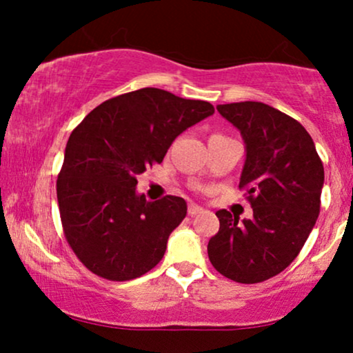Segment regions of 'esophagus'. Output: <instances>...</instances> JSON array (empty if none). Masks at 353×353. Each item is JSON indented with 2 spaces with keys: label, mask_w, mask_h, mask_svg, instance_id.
Returning <instances> with one entry per match:
<instances>
[{
  "label": "esophagus",
  "mask_w": 353,
  "mask_h": 353,
  "mask_svg": "<svg viewBox=\"0 0 353 353\" xmlns=\"http://www.w3.org/2000/svg\"><path fill=\"white\" fill-rule=\"evenodd\" d=\"M202 210H204V209H202L201 205H197V204H189V208H188L189 216H196V214H201Z\"/></svg>",
  "instance_id": "34e87169"
}]
</instances>
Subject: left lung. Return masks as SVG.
Listing matches in <instances>:
<instances>
[{"label":"left lung","mask_w":353,"mask_h":353,"mask_svg":"<svg viewBox=\"0 0 353 353\" xmlns=\"http://www.w3.org/2000/svg\"><path fill=\"white\" fill-rule=\"evenodd\" d=\"M217 111L245 143L239 188L247 190L254 217L239 221L217 210L221 228L209 241V261L234 282H264L292 264L314 229L323 164L305 128L279 109L244 101Z\"/></svg>","instance_id":"left-lung-1"}]
</instances>
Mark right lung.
Wrapping results in <instances>:
<instances>
[{
	"mask_svg": "<svg viewBox=\"0 0 353 353\" xmlns=\"http://www.w3.org/2000/svg\"><path fill=\"white\" fill-rule=\"evenodd\" d=\"M210 114L208 101L143 88L104 101L71 132L56 182L59 216L68 244L92 274L123 282L159 264L188 204L176 196L148 202L136 192L137 176Z\"/></svg>",
	"mask_w": 353,
	"mask_h": 353,
	"instance_id": "obj_1",
	"label": "right lung"
}]
</instances>
